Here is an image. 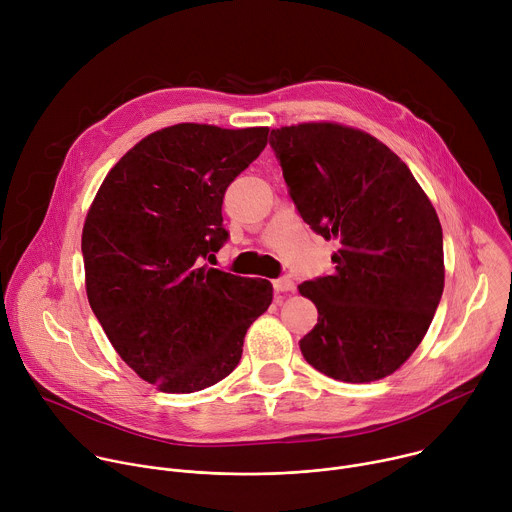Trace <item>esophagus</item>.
Returning a JSON list of instances; mask_svg holds the SVG:
<instances>
[{
  "instance_id": "obj_1",
  "label": "esophagus",
  "mask_w": 512,
  "mask_h": 512,
  "mask_svg": "<svg viewBox=\"0 0 512 512\" xmlns=\"http://www.w3.org/2000/svg\"><path fill=\"white\" fill-rule=\"evenodd\" d=\"M273 289H275V294H289V291L296 289V285L289 277H281V279L273 281Z\"/></svg>"
}]
</instances>
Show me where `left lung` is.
Listing matches in <instances>:
<instances>
[{
	"label": "left lung",
	"instance_id": "1",
	"mask_svg": "<svg viewBox=\"0 0 512 512\" xmlns=\"http://www.w3.org/2000/svg\"><path fill=\"white\" fill-rule=\"evenodd\" d=\"M269 143L304 221L340 243L336 271L298 285L318 308V324L300 340L304 358L344 383L393 375L423 340L444 291L431 200L367 131L310 121L271 129Z\"/></svg>",
	"mask_w": 512,
	"mask_h": 512
}]
</instances>
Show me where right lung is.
Masks as SVG:
<instances>
[{"label":"right lung","mask_w":512,"mask_h":512,"mask_svg":"<svg viewBox=\"0 0 512 512\" xmlns=\"http://www.w3.org/2000/svg\"><path fill=\"white\" fill-rule=\"evenodd\" d=\"M267 135L206 123L154 131L111 168L87 212L89 304L117 354L164 393L231 375L273 300L267 279L202 265L229 237L223 196Z\"/></svg>","instance_id":"obj_1"}]
</instances>
